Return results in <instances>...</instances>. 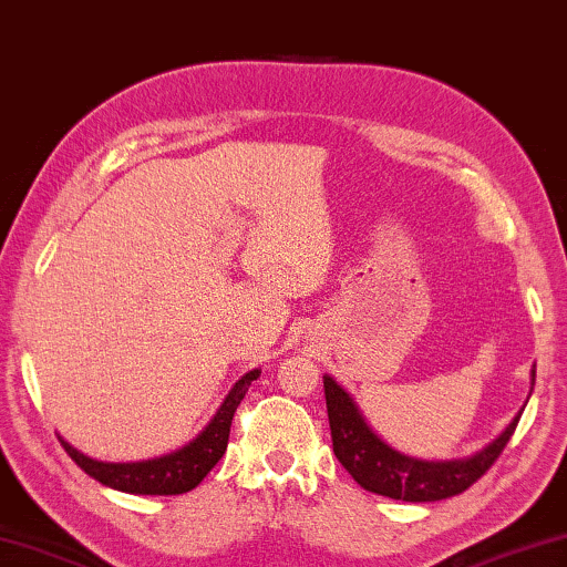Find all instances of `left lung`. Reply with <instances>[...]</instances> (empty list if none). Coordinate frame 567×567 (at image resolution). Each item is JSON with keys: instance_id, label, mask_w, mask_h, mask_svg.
Segmentation results:
<instances>
[{"instance_id": "obj_1", "label": "left lung", "mask_w": 567, "mask_h": 567, "mask_svg": "<svg viewBox=\"0 0 567 567\" xmlns=\"http://www.w3.org/2000/svg\"><path fill=\"white\" fill-rule=\"evenodd\" d=\"M535 379V372H533ZM324 399L332 449L339 463L349 471L359 486L377 496L409 503L444 501L473 486L486 473L516 431L518 416L508 429L476 456L463 461H419L386 446L359 414L354 401L332 377H324Z\"/></svg>"}]
</instances>
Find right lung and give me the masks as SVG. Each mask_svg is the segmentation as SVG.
Returning <instances> with one entry per match:
<instances>
[{"label":"right lung","mask_w":567,"mask_h":567,"mask_svg":"<svg viewBox=\"0 0 567 567\" xmlns=\"http://www.w3.org/2000/svg\"><path fill=\"white\" fill-rule=\"evenodd\" d=\"M257 377H260V369H252L240 382H235L230 394L225 396L223 406L218 409V414L213 416L203 434L195 436L188 446L173 451L168 456L138 463H104L84 456L61 436L59 441L81 471H86L91 478H96L109 488L136 493V496H178V493H188L198 486L215 463L223 458L225 449H228L235 409H238L245 391H248Z\"/></svg>","instance_id":"obj_1"}]
</instances>
